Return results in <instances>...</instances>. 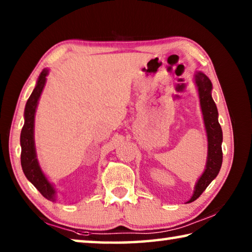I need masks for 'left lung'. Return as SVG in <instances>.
I'll list each match as a JSON object with an SVG mask.
<instances>
[{"label": "left lung", "mask_w": 252, "mask_h": 252, "mask_svg": "<svg viewBox=\"0 0 252 252\" xmlns=\"http://www.w3.org/2000/svg\"><path fill=\"white\" fill-rule=\"evenodd\" d=\"M194 83L198 89L200 106L207 132L208 156L204 171L195 183L192 197L188 200V202H192L201 195L213 179L218 176L222 164V130L218 121V110L211 95L212 83L202 72H197L194 74Z\"/></svg>", "instance_id": "8db88e82"}]
</instances>
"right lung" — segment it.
<instances>
[{
	"instance_id": "1",
	"label": "right lung",
	"mask_w": 252,
	"mask_h": 252,
	"mask_svg": "<svg viewBox=\"0 0 252 252\" xmlns=\"http://www.w3.org/2000/svg\"><path fill=\"white\" fill-rule=\"evenodd\" d=\"M49 74V69H43L39 79L36 81L35 88L30 95L24 109V126L21 131V165L28 180L40 191L50 201H57V190L52 183L49 181L44 172L40 167L39 160L36 157L35 142H34V119L39 103L40 96L43 91L46 82V75Z\"/></svg>"
}]
</instances>
